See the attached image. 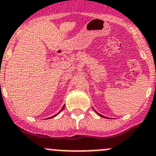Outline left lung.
Returning <instances> with one entry per match:
<instances>
[{"instance_id": "left-lung-1", "label": "left lung", "mask_w": 156, "mask_h": 156, "mask_svg": "<svg viewBox=\"0 0 156 156\" xmlns=\"http://www.w3.org/2000/svg\"><path fill=\"white\" fill-rule=\"evenodd\" d=\"M95 112H96V111H95ZM96 113H97V112H96ZM98 114H99V116H102V117H105V116H102V115H100V114H99V113H98Z\"/></svg>"}]
</instances>
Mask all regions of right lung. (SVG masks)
I'll return each instance as SVG.
<instances>
[{"label":"right lung","instance_id":"obj_1","mask_svg":"<svg viewBox=\"0 0 156 156\" xmlns=\"http://www.w3.org/2000/svg\"><path fill=\"white\" fill-rule=\"evenodd\" d=\"M64 106H63V108H62V109H61V110H63V109H64ZM61 111H60V112H59V113H61ZM58 113H57V114H56V115H54V116H51V117H50V118H53V117H54V116H57V115H58Z\"/></svg>","mask_w":156,"mask_h":156}]
</instances>
